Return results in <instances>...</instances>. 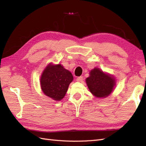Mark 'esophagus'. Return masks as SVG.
Listing matches in <instances>:
<instances>
[{"instance_id":"obj_1","label":"esophagus","mask_w":146,"mask_h":146,"mask_svg":"<svg viewBox=\"0 0 146 146\" xmlns=\"http://www.w3.org/2000/svg\"><path fill=\"white\" fill-rule=\"evenodd\" d=\"M83 77L82 76H80V77H77V82H82V80H83Z\"/></svg>"}]
</instances>
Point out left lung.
I'll return each mask as SVG.
<instances>
[{
    "instance_id": "obj_1",
    "label": "left lung",
    "mask_w": 146,
    "mask_h": 146,
    "mask_svg": "<svg viewBox=\"0 0 146 146\" xmlns=\"http://www.w3.org/2000/svg\"><path fill=\"white\" fill-rule=\"evenodd\" d=\"M85 80L91 93L100 99L111 94L116 85V78L113 75L104 72L98 68L92 69L90 72V77Z\"/></svg>"
}]
</instances>
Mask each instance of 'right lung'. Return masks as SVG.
Returning <instances> with one entry per match:
<instances>
[{"label":"right lung","mask_w":146,"mask_h":146,"mask_svg":"<svg viewBox=\"0 0 146 146\" xmlns=\"http://www.w3.org/2000/svg\"><path fill=\"white\" fill-rule=\"evenodd\" d=\"M73 76L61 64H48L44 69L40 78L41 90L46 96L55 101L64 98Z\"/></svg>","instance_id":"right-lung-1"}]
</instances>
